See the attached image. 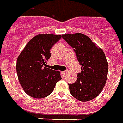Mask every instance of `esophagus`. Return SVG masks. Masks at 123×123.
I'll use <instances>...</instances> for the list:
<instances>
[{
    "label": "esophagus",
    "instance_id": "obj_1",
    "mask_svg": "<svg viewBox=\"0 0 123 123\" xmlns=\"http://www.w3.org/2000/svg\"><path fill=\"white\" fill-rule=\"evenodd\" d=\"M62 73L63 74H65L67 73V71H62Z\"/></svg>",
    "mask_w": 123,
    "mask_h": 123
}]
</instances>
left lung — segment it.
<instances>
[{
  "mask_svg": "<svg viewBox=\"0 0 123 123\" xmlns=\"http://www.w3.org/2000/svg\"><path fill=\"white\" fill-rule=\"evenodd\" d=\"M62 37L74 49L82 71L77 80L69 84L70 93L77 100L87 102L97 97L106 84L108 63L105 54L89 37L80 33L63 34Z\"/></svg>",
  "mask_w": 123,
  "mask_h": 123,
  "instance_id": "8db88e82",
  "label": "left lung"
}]
</instances>
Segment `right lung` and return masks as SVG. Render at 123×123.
Returning <instances> with one entry per match:
<instances>
[{
  "mask_svg": "<svg viewBox=\"0 0 123 123\" xmlns=\"http://www.w3.org/2000/svg\"><path fill=\"white\" fill-rule=\"evenodd\" d=\"M62 35L38 34L31 39L17 58L16 71L23 90L35 98H43L62 79L60 72L47 68L52 47Z\"/></svg>",
  "mask_w": 123,
  "mask_h": 123,
  "instance_id": "1",
  "label": "right lung"
}]
</instances>
